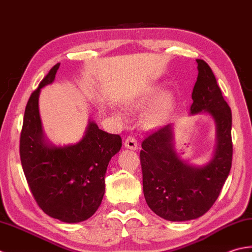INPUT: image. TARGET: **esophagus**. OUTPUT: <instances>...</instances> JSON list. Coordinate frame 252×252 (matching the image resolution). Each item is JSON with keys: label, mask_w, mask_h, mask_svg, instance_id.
<instances>
[{"label": "esophagus", "mask_w": 252, "mask_h": 252, "mask_svg": "<svg viewBox=\"0 0 252 252\" xmlns=\"http://www.w3.org/2000/svg\"><path fill=\"white\" fill-rule=\"evenodd\" d=\"M124 145L127 149H131V150H136V149H138L137 139L133 136H128L126 138Z\"/></svg>", "instance_id": "34e87169"}]
</instances>
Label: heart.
I'll return each mask as SVG.
<instances>
[{"instance_id": "1", "label": "heart", "mask_w": 252, "mask_h": 252, "mask_svg": "<svg viewBox=\"0 0 252 252\" xmlns=\"http://www.w3.org/2000/svg\"><path fill=\"white\" fill-rule=\"evenodd\" d=\"M155 94H156L155 88L149 89L141 96H138L136 99H131L127 103V106L129 107L131 111H136L138 109H140L142 105H145V103H147V102L150 100V97ZM172 106H173L172 94H161L158 96V99L156 101V103L152 105L150 111L147 113V115L145 117V122L150 126L160 124V123H162L166 119L169 111L172 109Z\"/></svg>"}]
</instances>
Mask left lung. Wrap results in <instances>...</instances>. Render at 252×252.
Returning <instances> with one entry per match:
<instances>
[{"label": "left lung", "instance_id": "obj_1", "mask_svg": "<svg viewBox=\"0 0 252 252\" xmlns=\"http://www.w3.org/2000/svg\"><path fill=\"white\" fill-rule=\"evenodd\" d=\"M198 77L192 90L191 114L205 112L217 124L214 157L202 167L191 166L176 155L172 125L152 131L142 141L140 163L147 204L172 222L194 220L211 209L229 174L233 160L232 111L224 100L212 69L197 60Z\"/></svg>", "mask_w": 252, "mask_h": 252}]
</instances>
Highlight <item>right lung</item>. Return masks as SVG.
Segmentation results:
<instances>
[{"instance_id":"obj_1","label":"right lung","mask_w":252,"mask_h":252,"mask_svg":"<svg viewBox=\"0 0 252 252\" xmlns=\"http://www.w3.org/2000/svg\"><path fill=\"white\" fill-rule=\"evenodd\" d=\"M60 63L50 69L26 105L19 155L35 202L49 217L65 223L88 220L100 207L105 191V173L121 150L120 135L99 129L90 122L78 143L55 147L45 142L39 115L41 88L52 84Z\"/></svg>"}]
</instances>
